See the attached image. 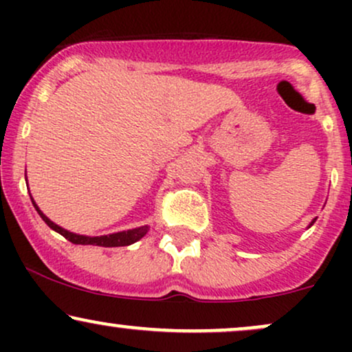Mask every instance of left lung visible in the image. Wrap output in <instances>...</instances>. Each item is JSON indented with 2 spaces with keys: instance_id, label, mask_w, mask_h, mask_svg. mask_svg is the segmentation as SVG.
Returning a JSON list of instances; mask_svg holds the SVG:
<instances>
[{
  "instance_id": "1",
  "label": "left lung",
  "mask_w": 352,
  "mask_h": 352,
  "mask_svg": "<svg viewBox=\"0 0 352 352\" xmlns=\"http://www.w3.org/2000/svg\"><path fill=\"white\" fill-rule=\"evenodd\" d=\"M314 221H316V218H313V221H311V223H309V227L314 223ZM309 227H308V228H309Z\"/></svg>"
}]
</instances>
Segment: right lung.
Wrapping results in <instances>:
<instances>
[{
  "mask_svg": "<svg viewBox=\"0 0 352 352\" xmlns=\"http://www.w3.org/2000/svg\"><path fill=\"white\" fill-rule=\"evenodd\" d=\"M33 205H34L36 212L39 213V217L43 218L44 223H46L47 227L54 230V232H58L59 235H63L66 240H69L71 243H74V245H96V246H106V248H111V246H127V245L135 243V241H139L140 238L145 236V233L148 232V228H151L148 225H144V227H139V228L111 233V235L86 236V235H79V233H72V232H69V230L59 227V225H56L54 221H51L50 218L44 215L41 210H39L38 205H36L34 200H33Z\"/></svg>",
  "mask_w": 352,
  "mask_h": 352,
  "instance_id": "right-lung-1",
  "label": "right lung"
}]
</instances>
